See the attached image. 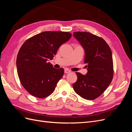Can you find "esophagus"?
<instances>
[{
    "instance_id": "obj_1",
    "label": "esophagus",
    "mask_w": 132,
    "mask_h": 132,
    "mask_svg": "<svg viewBox=\"0 0 132 132\" xmlns=\"http://www.w3.org/2000/svg\"><path fill=\"white\" fill-rule=\"evenodd\" d=\"M70 72V71L68 69H64V73L65 74H67V73H69Z\"/></svg>"
}]
</instances>
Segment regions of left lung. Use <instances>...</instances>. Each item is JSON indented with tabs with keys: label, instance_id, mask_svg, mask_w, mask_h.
<instances>
[{
	"label": "left lung",
	"instance_id": "8db88e82",
	"mask_svg": "<svg viewBox=\"0 0 132 132\" xmlns=\"http://www.w3.org/2000/svg\"><path fill=\"white\" fill-rule=\"evenodd\" d=\"M73 36L85 51L87 70L85 75L76 73L78 79L73 84V89L82 98L92 100L105 91L113 79L112 54L102 38L87 32H75Z\"/></svg>",
	"mask_w": 132,
	"mask_h": 132
}]
</instances>
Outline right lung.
Wrapping results in <instances>:
<instances>
[{"mask_svg": "<svg viewBox=\"0 0 132 132\" xmlns=\"http://www.w3.org/2000/svg\"><path fill=\"white\" fill-rule=\"evenodd\" d=\"M71 37L68 32L45 31L23 43L17 55L16 68L20 81L28 93L41 98L53 93L64 70L54 68L48 61Z\"/></svg>", "mask_w": 132, "mask_h": 132, "instance_id": "add662e5", "label": "right lung"}]
</instances>
